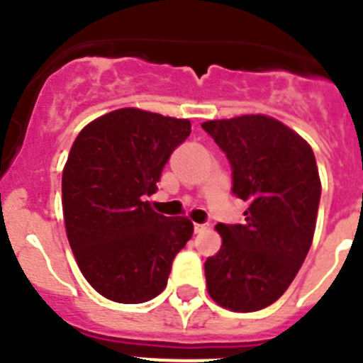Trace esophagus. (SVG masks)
<instances>
[{
	"label": "esophagus",
	"mask_w": 363,
	"mask_h": 363,
	"mask_svg": "<svg viewBox=\"0 0 363 363\" xmlns=\"http://www.w3.org/2000/svg\"><path fill=\"white\" fill-rule=\"evenodd\" d=\"M205 229H207V225H203V223H194V233H196V234L203 233Z\"/></svg>",
	"instance_id": "1"
}]
</instances>
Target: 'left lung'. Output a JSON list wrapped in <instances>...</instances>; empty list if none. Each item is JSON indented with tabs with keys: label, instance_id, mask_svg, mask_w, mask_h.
<instances>
[{
	"label": "left lung",
	"instance_id": "1",
	"mask_svg": "<svg viewBox=\"0 0 363 363\" xmlns=\"http://www.w3.org/2000/svg\"><path fill=\"white\" fill-rule=\"evenodd\" d=\"M227 154L233 192L249 207L243 225L218 223L220 251L205 262L209 296L252 313L287 291L311 249L318 214V167L298 133L265 114L201 123Z\"/></svg>",
	"mask_w": 363,
	"mask_h": 363
}]
</instances>
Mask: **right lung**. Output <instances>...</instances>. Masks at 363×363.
I'll use <instances>...</instances> for the list:
<instances>
[{
    "label": "right lung",
    "instance_id": "obj_1",
    "mask_svg": "<svg viewBox=\"0 0 363 363\" xmlns=\"http://www.w3.org/2000/svg\"><path fill=\"white\" fill-rule=\"evenodd\" d=\"M191 121L118 108L85 125L63 167L62 203L76 264L101 296L142 303L158 296L192 221L167 218L143 196L158 191L172 150Z\"/></svg>",
    "mask_w": 363,
    "mask_h": 363
}]
</instances>
